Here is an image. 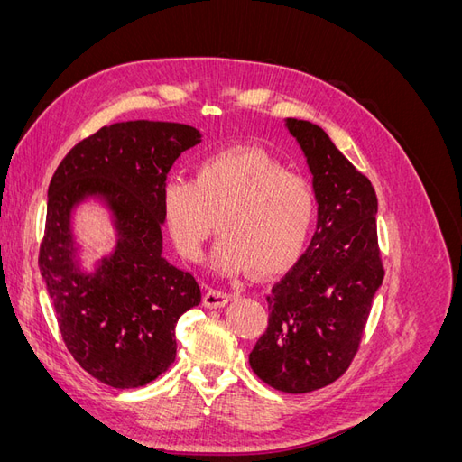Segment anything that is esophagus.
<instances>
[{
    "label": "esophagus",
    "mask_w": 462,
    "mask_h": 462,
    "mask_svg": "<svg viewBox=\"0 0 462 462\" xmlns=\"http://www.w3.org/2000/svg\"><path fill=\"white\" fill-rule=\"evenodd\" d=\"M229 300H231L229 292L221 289H208L204 295V304L208 309H221V306H226Z\"/></svg>",
    "instance_id": "obj_1"
}]
</instances>
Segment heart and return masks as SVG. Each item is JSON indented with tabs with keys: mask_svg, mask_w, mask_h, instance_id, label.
Here are the masks:
<instances>
[{
	"mask_svg": "<svg viewBox=\"0 0 462 462\" xmlns=\"http://www.w3.org/2000/svg\"><path fill=\"white\" fill-rule=\"evenodd\" d=\"M162 209L180 256L199 262L219 223L223 235L212 254L217 272L273 275L297 260L309 239L314 197L268 153L233 148L204 158L194 179H167Z\"/></svg>",
	"mask_w": 462,
	"mask_h": 462,
	"instance_id": "heart-1",
	"label": "heart"
}]
</instances>
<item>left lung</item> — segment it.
I'll return each instance as SVG.
<instances>
[{
  "label": "left lung",
  "instance_id": "left-lung-1",
  "mask_svg": "<svg viewBox=\"0 0 462 462\" xmlns=\"http://www.w3.org/2000/svg\"><path fill=\"white\" fill-rule=\"evenodd\" d=\"M285 127L312 173L318 223L306 253L265 297L268 328L248 362L273 389L309 393L351 366L383 265L370 180L318 125L289 117Z\"/></svg>",
  "mask_w": 462,
  "mask_h": 462
}]
</instances>
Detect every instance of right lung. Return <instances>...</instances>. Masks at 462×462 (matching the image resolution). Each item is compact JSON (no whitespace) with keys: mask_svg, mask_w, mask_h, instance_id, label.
I'll return each instance as SVG.
<instances>
[{"mask_svg":"<svg viewBox=\"0 0 462 462\" xmlns=\"http://www.w3.org/2000/svg\"><path fill=\"white\" fill-rule=\"evenodd\" d=\"M200 138L183 123H114L71 148L51 177L40 273L69 353L109 387H141L170 368L177 319L202 300L192 273L162 254V189ZM87 199L102 201L116 229L115 253L94 273L79 268L72 235Z\"/></svg>","mask_w":462,"mask_h":462,"instance_id":"1","label":"right lung"}]
</instances>
